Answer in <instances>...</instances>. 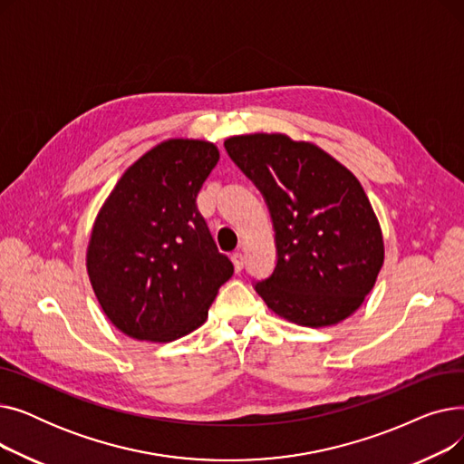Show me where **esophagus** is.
I'll list each match as a JSON object with an SVG mask.
<instances>
[{
    "mask_svg": "<svg viewBox=\"0 0 464 464\" xmlns=\"http://www.w3.org/2000/svg\"><path fill=\"white\" fill-rule=\"evenodd\" d=\"M231 259H233V265H235V271L237 273H240L242 269H245V254H242V252H233Z\"/></svg>",
    "mask_w": 464,
    "mask_h": 464,
    "instance_id": "esophagus-1",
    "label": "esophagus"
}]
</instances>
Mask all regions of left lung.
<instances>
[{"mask_svg": "<svg viewBox=\"0 0 464 464\" xmlns=\"http://www.w3.org/2000/svg\"><path fill=\"white\" fill-rule=\"evenodd\" d=\"M224 146L273 219L276 265L254 282L261 299L304 327L346 320L383 265L380 224L359 180L315 144L280 133L238 135Z\"/></svg>", "mask_w": 464, "mask_h": 464, "instance_id": "1", "label": "left lung"}]
</instances>
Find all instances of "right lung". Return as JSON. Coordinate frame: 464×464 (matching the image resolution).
Wrapping results in <instances>:
<instances>
[{
	"mask_svg": "<svg viewBox=\"0 0 464 464\" xmlns=\"http://www.w3.org/2000/svg\"><path fill=\"white\" fill-rule=\"evenodd\" d=\"M218 160L212 142L165 140L121 175L97 214L90 282L107 318L131 338L170 343L195 331L233 276L195 203Z\"/></svg>",
	"mask_w": 464,
	"mask_h": 464,
	"instance_id": "1",
	"label": "right lung"
}]
</instances>
